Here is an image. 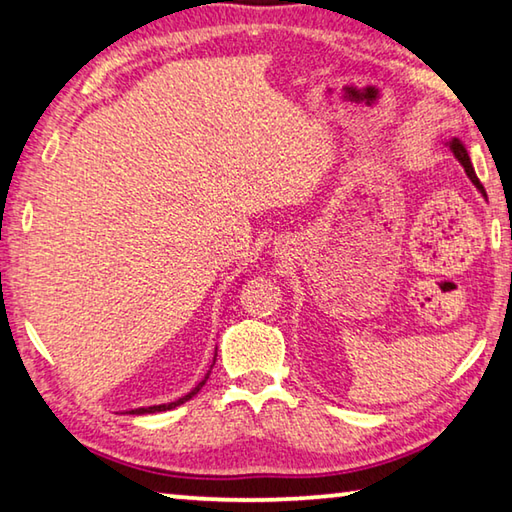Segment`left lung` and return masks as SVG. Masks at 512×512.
I'll return each mask as SVG.
<instances>
[{
	"instance_id": "8db88e82",
	"label": "left lung",
	"mask_w": 512,
	"mask_h": 512,
	"mask_svg": "<svg viewBox=\"0 0 512 512\" xmlns=\"http://www.w3.org/2000/svg\"><path fill=\"white\" fill-rule=\"evenodd\" d=\"M449 149H452V153L456 155V160L463 164V169H465V173H467V178H470L472 183L476 185V189H479V192L485 196V189H483V185H481V180L476 178L474 167H472V162H470V155H467L463 142H461V140H452V142H449Z\"/></svg>"
}]
</instances>
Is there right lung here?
<instances>
[{
  "label": "right lung",
  "mask_w": 512,
  "mask_h": 512,
  "mask_svg": "<svg viewBox=\"0 0 512 512\" xmlns=\"http://www.w3.org/2000/svg\"><path fill=\"white\" fill-rule=\"evenodd\" d=\"M214 361H216V359H214ZM207 377H210V372H207V375H205V379L201 381V384H198L196 388H192V391H189L185 397H180V400H176V402H169V404H158V406H144V409H133V411H128V413H133V415H144V413H158V411H169V409H176V406L185 404L187 400H192V397H194L198 391H201V388L205 386Z\"/></svg>",
  "instance_id": "right-lung-1"
}]
</instances>
